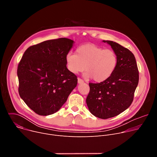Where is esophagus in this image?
<instances>
[{"label": "esophagus", "mask_w": 157, "mask_h": 157, "mask_svg": "<svg viewBox=\"0 0 157 157\" xmlns=\"http://www.w3.org/2000/svg\"><path fill=\"white\" fill-rule=\"evenodd\" d=\"M78 84H82V83H84V81L80 78H78Z\"/></svg>", "instance_id": "34e87169"}]
</instances>
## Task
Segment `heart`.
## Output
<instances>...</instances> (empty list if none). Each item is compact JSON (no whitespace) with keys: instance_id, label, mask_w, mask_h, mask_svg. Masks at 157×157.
<instances>
[{"instance_id":"b5f03b06","label":"heart","mask_w":157,"mask_h":157,"mask_svg":"<svg viewBox=\"0 0 157 157\" xmlns=\"http://www.w3.org/2000/svg\"><path fill=\"white\" fill-rule=\"evenodd\" d=\"M66 68L73 74L86 71L84 76L100 82L109 79L114 72L117 57L110 49H104L94 44H85L76 50V54L68 53L65 57Z\"/></svg>"}]
</instances>
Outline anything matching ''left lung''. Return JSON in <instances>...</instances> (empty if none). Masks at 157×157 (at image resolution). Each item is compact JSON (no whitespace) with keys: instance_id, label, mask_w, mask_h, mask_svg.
Wrapping results in <instances>:
<instances>
[{"instance_id":"obj_1","label":"left lung","mask_w":157,"mask_h":157,"mask_svg":"<svg viewBox=\"0 0 157 157\" xmlns=\"http://www.w3.org/2000/svg\"><path fill=\"white\" fill-rule=\"evenodd\" d=\"M111 47L117 57L116 68L107 80L89 83L90 91L86 104L96 117L106 119L115 117L131 105L139 79L136 58L127 48L117 43L103 40Z\"/></svg>"}]
</instances>
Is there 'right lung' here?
<instances>
[{
    "label": "right lung",
    "mask_w": 157,
    "mask_h": 157,
    "mask_svg": "<svg viewBox=\"0 0 157 157\" xmlns=\"http://www.w3.org/2000/svg\"><path fill=\"white\" fill-rule=\"evenodd\" d=\"M75 41L61 38L30 47L17 69L20 98L35 113L53 114L60 109L78 83L66 68L65 57Z\"/></svg>",
    "instance_id": "add662e5"
}]
</instances>
